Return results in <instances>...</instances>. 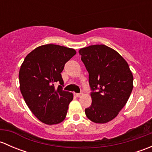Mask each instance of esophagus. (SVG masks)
Here are the masks:
<instances>
[{
    "instance_id": "34e87169",
    "label": "esophagus",
    "mask_w": 152,
    "mask_h": 152,
    "mask_svg": "<svg viewBox=\"0 0 152 152\" xmlns=\"http://www.w3.org/2000/svg\"><path fill=\"white\" fill-rule=\"evenodd\" d=\"M74 95L76 96V97H80V96H82V93H74Z\"/></svg>"
}]
</instances>
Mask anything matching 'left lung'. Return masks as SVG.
I'll return each mask as SVG.
<instances>
[{"label":"left lung","instance_id":"1","mask_svg":"<svg viewBox=\"0 0 152 152\" xmlns=\"http://www.w3.org/2000/svg\"><path fill=\"white\" fill-rule=\"evenodd\" d=\"M89 73L92 104L85 109L91 121L104 124L116 117L125 106L133 88V76L125 59L104 45L79 50Z\"/></svg>","mask_w":152,"mask_h":152}]
</instances>
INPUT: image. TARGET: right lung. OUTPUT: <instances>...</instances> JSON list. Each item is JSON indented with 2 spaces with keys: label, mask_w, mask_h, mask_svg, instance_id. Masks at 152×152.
<instances>
[{
  "label": "right lung",
  "mask_w": 152,
  "mask_h": 152,
  "mask_svg": "<svg viewBox=\"0 0 152 152\" xmlns=\"http://www.w3.org/2000/svg\"><path fill=\"white\" fill-rule=\"evenodd\" d=\"M76 53L73 48L48 44L32 50L19 72L20 88L34 115L42 123L52 125L65 118L73 93L62 90L61 73L65 63ZM56 83L59 84L57 88Z\"/></svg>",
  "instance_id": "obj_1"
}]
</instances>
